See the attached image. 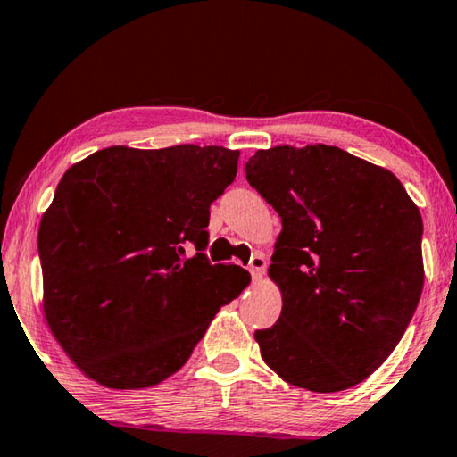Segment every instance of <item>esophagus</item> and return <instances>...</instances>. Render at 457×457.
I'll list each match as a JSON object with an SVG mask.
<instances>
[{
	"instance_id": "34e87169",
	"label": "esophagus",
	"mask_w": 457,
	"mask_h": 457,
	"mask_svg": "<svg viewBox=\"0 0 457 457\" xmlns=\"http://www.w3.org/2000/svg\"><path fill=\"white\" fill-rule=\"evenodd\" d=\"M266 272V258L262 254H256L250 260V274L254 280H260Z\"/></svg>"
}]
</instances>
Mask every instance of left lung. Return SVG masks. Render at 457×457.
Masks as SVG:
<instances>
[{
    "mask_svg": "<svg viewBox=\"0 0 457 457\" xmlns=\"http://www.w3.org/2000/svg\"><path fill=\"white\" fill-rule=\"evenodd\" d=\"M245 179L282 221L268 268L282 311L254 333L260 353L293 386H356L393 353L421 299L419 207L393 172L325 144L258 150Z\"/></svg>",
    "mask_w": 457,
    "mask_h": 457,
    "instance_id": "1",
    "label": "left lung"
}]
</instances>
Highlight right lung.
I'll return each instance as SVG.
<instances>
[{
	"label": "right lung",
	"instance_id": "1",
	"mask_svg": "<svg viewBox=\"0 0 457 457\" xmlns=\"http://www.w3.org/2000/svg\"><path fill=\"white\" fill-rule=\"evenodd\" d=\"M237 158L195 144L112 146L64 172L38 229L42 307L87 378L118 390L166 380L250 285L248 270L203 254ZM189 241L198 254L183 259Z\"/></svg>",
	"mask_w": 457,
	"mask_h": 457
}]
</instances>
